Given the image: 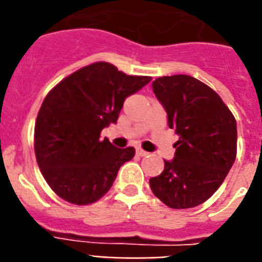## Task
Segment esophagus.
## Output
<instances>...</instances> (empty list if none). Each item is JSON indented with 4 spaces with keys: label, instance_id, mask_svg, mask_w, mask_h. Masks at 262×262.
<instances>
[{
    "label": "esophagus",
    "instance_id": "obj_1",
    "mask_svg": "<svg viewBox=\"0 0 262 262\" xmlns=\"http://www.w3.org/2000/svg\"><path fill=\"white\" fill-rule=\"evenodd\" d=\"M136 152H137V155L139 156H147L148 155V152H145L144 149H141V148H137V149H136Z\"/></svg>",
    "mask_w": 262,
    "mask_h": 262
}]
</instances>
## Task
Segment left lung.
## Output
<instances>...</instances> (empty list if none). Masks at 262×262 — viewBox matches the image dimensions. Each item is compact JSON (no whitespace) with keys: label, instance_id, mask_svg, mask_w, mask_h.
Wrapping results in <instances>:
<instances>
[{"label":"left lung","instance_id":"8db88e82","mask_svg":"<svg viewBox=\"0 0 262 262\" xmlns=\"http://www.w3.org/2000/svg\"><path fill=\"white\" fill-rule=\"evenodd\" d=\"M179 140L175 158L149 179L152 193L174 209L205 203L223 183L236 156V121L219 95L187 75L152 83Z\"/></svg>","mask_w":262,"mask_h":262}]
</instances>
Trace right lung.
Returning <instances> with one entry per match:
<instances>
[{"instance_id": "add662e5", "label": "right lung", "mask_w": 262, "mask_h": 262, "mask_svg": "<svg viewBox=\"0 0 262 262\" xmlns=\"http://www.w3.org/2000/svg\"><path fill=\"white\" fill-rule=\"evenodd\" d=\"M151 80L94 62L46 95L35 122L34 148L43 178L58 197L88 205L110 190L119 167L136 151L100 140V132L117 122L123 100Z\"/></svg>"}]
</instances>
